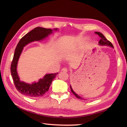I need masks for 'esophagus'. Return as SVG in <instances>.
<instances>
[{"instance_id":"obj_1","label":"esophagus","mask_w":127,"mask_h":127,"mask_svg":"<svg viewBox=\"0 0 127 127\" xmlns=\"http://www.w3.org/2000/svg\"><path fill=\"white\" fill-rule=\"evenodd\" d=\"M61 70L62 71H66V72H67V71H68V69H67V68H63L62 69H61Z\"/></svg>"}]
</instances>
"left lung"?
<instances>
[{"label": "left lung", "mask_w": 127, "mask_h": 127, "mask_svg": "<svg viewBox=\"0 0 127 127\" xmlns=\"http://www.w3.org/2000/svg\"><path fill=\"white\" fill-rule=\"evenodd\" d=\"M95 33L97 34V35H98V36L101 37V40H99V42H98L99 44H100V45H107V46H110V47H111L114 48L113 45H112V44L109 41H108V40H107L106 39L105 37L104 36V35H103V34H102V33H100V32H95ZM70 89H71V92L75 95V96H76L77 98H79V99H84V98H83V97H80V96H79L78 95H77V94L75 93V92L74 91V90H72V88L71 85L70 86Z\"/></svg>", "instance_id": "1"}]
</instances>
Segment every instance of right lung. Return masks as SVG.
Segmentation results:
<instances>
[{
    "mask_svg": "<svg viewBox=\"0 0 127 127\" xmlns=\"http://www.w3.org/2000/svg\"><path fill=\"white\" fill-rule=\"evenodd\" d=\"M55 29L54 30H57ZM53 31L50 29H45L41 27H37L31 31L23 37L19 41L15 49L13 59L10 66V72L13 77L15 87L20 93L31 97H37L43 96L48 92L52 81L55 79L58 73L46 74L42 79H40L39 82L33 83L32 84L21 82L17 72V65L19 58L22 52L23 47L31 42L35 41H41L49 34Z\"/></svg>",
    "mask_w": 127,
    "mask_h": 127,
    "instance_id": "1",
    "label": "right lung"
}]
</instances>
